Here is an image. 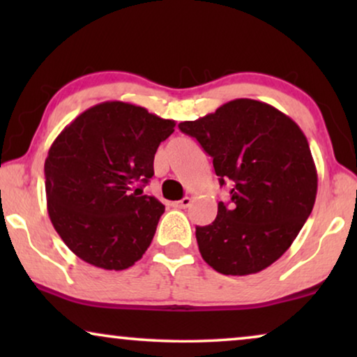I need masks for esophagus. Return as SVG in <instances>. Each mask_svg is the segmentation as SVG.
<instances>
[{"mask_svg": "<svg viewBox=\"0 0 357 357\" xmlns=\"http://www.w3.org/2000/svg\"><path fill=\"white\" fill-rule=\"evenodd\" d=\"M190 204H192V198H190V197H185V198H182V199H178V202H174V203H172V206H174V208H180V209H183V208H188Z\"/></svg>", "mask_w": 357, "mask_h": 357, "instance_id": "34e87169", "label": "esophagus"}]
</instances>
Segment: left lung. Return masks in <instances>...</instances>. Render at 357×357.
Returning <instances> with one entry per match:
<instances>
[{"label": "left lung", "mask_w": 357, "mask_h": 357, "mask_svg": "<svg viewBox=\"0 0 357 357\" xmlns=\"http://www.w3.org/2000/svg\"><path fill=\"white\" fill-rule=\"evenodd\" d=\"M180 131L213 158L231 203L197 227L203 260L221 275L245 276L275 263L301 232L317 197V169L294 120L265 102L236 99Z\"/></svg>", "instance_id": "left-lung-1"}]
</instances>
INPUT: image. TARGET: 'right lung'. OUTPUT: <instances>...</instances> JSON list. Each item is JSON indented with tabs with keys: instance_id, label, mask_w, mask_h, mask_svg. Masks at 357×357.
<instances>
[{
	"instance_id": "add662e5",
	"label": "right lung",
	"mask_w": 357,
	"mask_h": 357,
	"mask_svg": "<svg viewBox=\"0 0 357 357\" xmlns=\"http://www.w3.org/2000/svg\"><path fill=\"white\" fill-rule=\"evenodd\" d=\"M174 120L109 100L77 115L45 159L50 221L68 248L89 265L126 270L143 257L165 206L143 195L154 154Z\"/></svg>"
}]
</instances>
